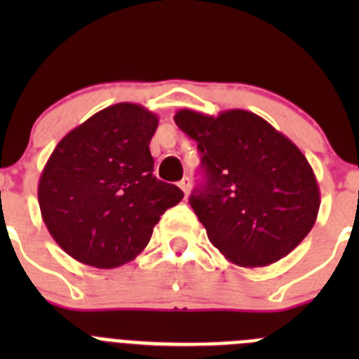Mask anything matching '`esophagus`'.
Listing matches in <instances>:
<instances>
[{"label":"esophagus","mask_w":359,"mask_h":359,"mask_svg":"<svg viewBox=\"0 0 359 359\" xmlns=\"http://www.w3.org/2000/svg\"><path fill=\"white\" fill-rule=\"evenodd\" d=\"M180 189L185 192V196H189V192H190V180H189V177H183L182 182H180Z\"/></svg>","instance_id":"1"}]
</instances>
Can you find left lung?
<instances>
[{"instance_id": "obj_1", "label": "left lung", "mask_w": 359, "mask_h": 359, "mask_svg": "<svg viewBox=\"0 0 359 359\" xmlns=\"http://www.w3.org/2000/svg\"><path fill=\"white\" fill-rule=\"evenodd\" d=\"M174 122L201 152L205 180L189 201L215 248L243 268L293 252L320 208L318 182L302 151L252 111L210 116L180 109Z\"/></svg>"}]
</instances>
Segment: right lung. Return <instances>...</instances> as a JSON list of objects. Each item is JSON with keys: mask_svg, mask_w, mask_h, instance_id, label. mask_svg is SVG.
I'll use <instances>...</instances> for the list:
<instances>
[{"mask_svg": "<svg viewBox=\"0 0 359 359\" xmlns=\"http://www.w3.org/2000/svg\"><path fill=\"white\" fill-rule=\"evenodd\" d=\"M158 116L120 102L72 129L39 177V208L55 243L82 264L118 268L144 252L167 208L183 199L152 170Z\"/></svg>", "mask_w": 359, "mask_h": 359, "instance_id": "1", "label": "right lung"}]
</instances>
